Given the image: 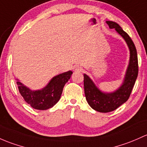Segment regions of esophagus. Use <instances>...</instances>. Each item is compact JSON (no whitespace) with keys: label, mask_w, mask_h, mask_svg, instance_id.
<instances>
[{"label":"esophagus","mask_w":147,"mask_h":147,"mask_svg":"<svg viewBox=\"0 0 147 147\" xmlns=\"http://www.w3.org/2000/svg\"><path fill=\"white\" fill-rule=\"evenodd\" d=\"M82 68L80 66L78 65V66H75L74 70H75V72H80V71H82Z\"/></svg>","instance_id":"esophagus-1"}]
</instances>
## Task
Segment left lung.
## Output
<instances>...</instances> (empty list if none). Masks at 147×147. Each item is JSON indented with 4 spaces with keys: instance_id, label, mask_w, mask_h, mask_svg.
<instances>
[{
    "instance_id": "8db88e82",
    "label": "left lung",
    "mask_w": 147,
    "mask_h": 147,
    "mask_svg": "<svg viewBox=\"0 0 147 147\" xmlns=\"http://www.w3.org/2000/svg\"><path fill=\"white\" fill-rule=\"evenodd\" d=\"M106 23L111 29H115L125 40L130 51V59L123 85L113 93L101 92L91 79L85 74L84 75V94L86 101L92 109L101 113L111 112L127 101L138 75V58L132 40L116 22L107 21Z\"/></svg>"
}]
</instances>
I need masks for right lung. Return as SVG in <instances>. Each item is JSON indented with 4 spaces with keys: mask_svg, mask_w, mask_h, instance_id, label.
<instances>
[{
    "mask_svg": "<svg viewBox=\"0 0 147 147\" xmlns=\"http://www.w3.org/2000/svg\"><path fill=\"white\" fill-rule=\"evenodd\" d=\"M72 74V71H68L54 77L42 90L32 91L23 85L20 82H17V84L24 101L33 109L47 110L59 101L63 87Z\"/></svg>",
    "mask_w": 147,
    "mask_h": 147,
    "instance_id": "add662e5",
    "label": "right lung"
}]
</instances>
